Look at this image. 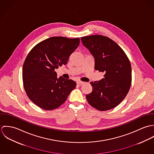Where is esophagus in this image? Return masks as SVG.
<instances>
[{
	"mask_svg": "<svg viewBox=\"0 0 154 154\" xmlns=\"http://www.w3.org/2000/svg\"><path fill=\"white\" fill-rule=\"evenodd\" d=\"M76 84L78 85H83L84 84V82H82V81H76Z\"/></svg>",
	"mask_w": 154,
	"mask_h": 154,
	"instance_id": "1",
	"label": "esophagus"
}]
</instances>
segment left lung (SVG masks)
Returning a JSON list of instances; mask_svg holds the SVG:
<instances>
[{"label": "left lung", "mask_w": 154, "mask_h": 154, "mask_svg": "<svg viewBox=\"0 0 154 154\" xmlns=\"http://www.w3.org/2000/svg\"><path fill=\"white\" fill-rule=\"evenodd\" d=\"M83 45L94 57V69L104 73L98 82H91L92 91L86 95L88 103L100 111L112 109L128 94L132 82L130 61L122 48L101 35L82 37Z\"/></svg>", "instance_id": "left-lung-1"}]
</instances>
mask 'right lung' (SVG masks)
<instances>
[{
	"instance_id": "right-lung-1",
	"label": "right lung",
	"mask_w": 154,
	"mask_h": 154,
	"mask_svg": "<svg viewBox=\"0 0 154 154\" xmlns=\"http://www.w3.org/2000/svg\"><path fill=\"white\" fill-rule=\"evenodd\" d=\"M79 42V38L50 37L37 44L26 56L22 68L23 87L29 98L41 109L58 108L76 87L73 80L58 78L54 69L66 65Z\"/></svg>"
}]
</instances>
